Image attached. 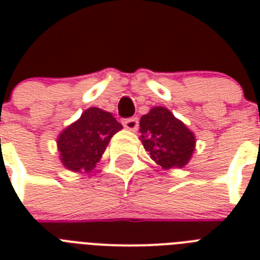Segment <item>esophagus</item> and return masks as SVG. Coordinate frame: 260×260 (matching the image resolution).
<instances>
[{"label":"esophagus","instance_id":"esophagus-1","mask_svg":"<svg viewBox=\"0 0 260 260\" xmlns=\"http://www.w3.org/2000/svg\"><path fill=\"white\" fill-rule=\"evenodd\" d=\"M124 126H125L126 129L136 131L139 126L138 117H131V118H126V120H124Z\"/></svg>","mask_w":260,"mask_h":260}]
</instances>
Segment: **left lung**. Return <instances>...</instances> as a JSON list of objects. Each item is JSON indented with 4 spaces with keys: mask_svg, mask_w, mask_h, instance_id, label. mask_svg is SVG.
I'll list each match as a JSON object with an SVG mask.
<instances>
[{
    "mask_svg": "<svg viewBox=\"0 0 260 260\" xmlns=\"http://www.w3.org/2000/svg\"><path fill=\"white\" fill-rule=\"evenodd\" d=\"M140 140L151 159L165 170L182 169L196 148V138L170 110L155 106L140 118Z\"/></svg>",
    "mask_w": 260,
    "mask_h": 260,
    "instance_id": "8db88e82",
    "label": "left lung"
}]
</instances>
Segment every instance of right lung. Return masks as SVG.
Instances as JSON below:
<instances>
[{"mask_svg":"<svg viewBox=\"0 0 260 260\" xmlns=\"http://www.w3.org/2000/svg\"><path fill=\"white\" fill-rule=\"evenodd\" d=\"M122 125L112 116V113L89 108L81 117L58 138V150L63 166L74 173H89L101 159L110 139Z\"/></svg>","mask_w":260,"mask_h":260,"instance_id":"1","label":"right lung"}]
</instances>
